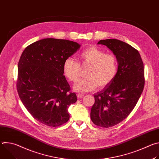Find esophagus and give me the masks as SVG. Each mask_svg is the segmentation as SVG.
<instances>
[{"instance_id": "34e87169", "label": "esophagus", "mask_w": 159, "mask_h": 159, "mask_svg": "<svg viewBox=\"0 0 159 159\" xmlns=\"http://www.w3.org/2000/svg\"><path fill=\"white\" fill-rule=\"evenodd\" d=\"M77 98H78L79 99H81V98H82L84 96V94L78 93V94H77Z\"/></svg>"}]
</instances>
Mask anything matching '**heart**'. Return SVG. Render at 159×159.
Wrapping results in <instances>:
<instances>
[{"label": "heart", "instance_id": "heart-1", "mask_svg": "<svg viewBox=\"0 0 159 159\" xmlns=\"http://www.w3.org/2000/svg\"><path fill=\"white\" fill-rule=\"evenodd\" d=\"M82 65H88L87 77L75 83L74 89L79 92L91 91L97 88L109 85L116 76L118 63L116 57L96 46H90L79 54ZM64 76L70 82H75L80 76V63L72 58H66L63 65Z\"/></svg>", "mask_w": 159, "mask_h": 159}]
</instances>
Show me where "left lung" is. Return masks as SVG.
<instances>
[{
  "label": "left lung",
  "mask_w": 159,
  "mask_h": 159,
  "mask_svg": "<svg viewBox=\"0 0 159 159\" xmlns=\"http://www.w3.org/2000/svg\"><path fill=\"white\" fill-rule=\"evenodd\" d=\"M116 57L118 69L112 82L94 94L90 119L98 126L109 128L124 120L137 104L145 85L144 66L137 50L116 39L100 40Z\"/></svg>",
  "instance_id": "1"
}]
</instances>
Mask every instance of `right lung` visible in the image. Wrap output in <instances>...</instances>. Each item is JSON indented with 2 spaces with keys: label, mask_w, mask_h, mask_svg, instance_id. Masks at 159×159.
<instances>
[{
  "label": "right lung",
  "mask_w": 159,
  "mask_h": 159,
  "mask_svg": "<svg viewBox=\"0 0 159 159\" xmlns=\"http://www.w3.org/2000/svg\"><path fill=\"white\" fill-rule=\"evenodd\" d=\"M80 47L76 42L45 38L28 46L18 63L17 90L31 116L48 126H58L70 118L68 107L75 93L63 73L65 60Z\"/></svg>",
  "instance_id": "1"
}]
</instances>
